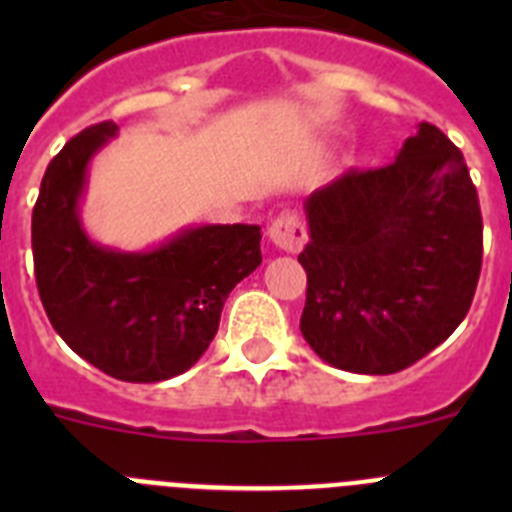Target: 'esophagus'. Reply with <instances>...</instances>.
I'll use <instances>...</instances> for the list:
<instances>
[{
    "instance_id": "1",
    "label": "esophagus",
    "mask_w": 512,
    "mask_h": 512,
    "mask_svg": "<svg viewBox=\"0 0 512 512\" xmlns=\"http://www.w3.org/2000/svg\"><path fill=\"white\" fill-rule=\"evenodd\" d=\"M271 243L287 253H297L302 248V243L307 241V230L302 225L300 217L295 215H282L277 217L269 228Z\"/></svg>"
}]
</instances>
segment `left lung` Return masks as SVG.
<instances>
[{"label":"left lung","mask_w":512,"mask_h":512,"mask_svg":"<svg viewBox=\"0 0 512 512\" xmlns=\"http://www.w3.org/2000/svg\"><path fill=\"white\" fill-rule=\"evenodd\" d=\"M305 215L300 330L325 364L402 372L467 318L482 215L464 156L436 125L420 122L390 166L315 189Z\"/></svg>","instance_id":"1"}]
</instances>
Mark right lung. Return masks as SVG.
I'll use <instances>...</instances> for the list:
<instances>
[{
	"label": "right lung",
	"instance_id": "obj_1",
	"mask_svg": "<svg viewBox=\"0 0 512 512\" xmlns=\"http://www.w3.org/2000/svg\"><path fill=\"white\" fill-rule=\"evenodd\" d=\"M71 138L33 210L35 282L48 320L81 359L122 382H164L200 361L233 287L261 264L259 225H187L140 251L102 246L81 223L89 166L112 138Z\"/></svg>",
	"mask_w": 512,
	"mask_h": 512
}]
</instances>
